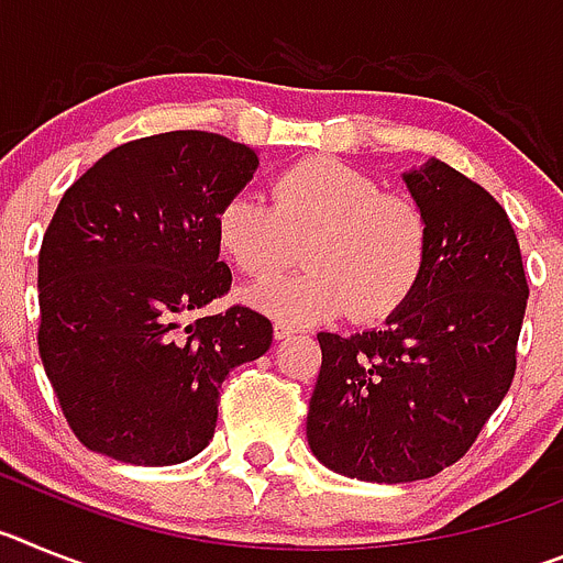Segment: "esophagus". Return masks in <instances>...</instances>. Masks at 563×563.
<instances>
[{
    "label": "esophagus",
    "mask_w": 563,
    "mask_h": 563,
    "mask_svg": "<svg viewBox=\"0 0 563 563\" xmlns=\"http://www.w3.org/2000/svg\"><path fill=\"white\" fill-rule=\"evenodd\" d=\"M292 332H296V330H292V327H287V324H282V321L273 327V335H276V341H285V338H290Z\"/></svg>",
    "instance_id": "esophagus-1"
}]
</instances>
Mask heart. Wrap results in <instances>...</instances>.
<instances>
[{"label": "heart", "instance_id": "obj_1", "mask_svg": "<svg viewBox=\"0 0 563 563\" xmlns=\"http://www.w3.org/2000/svg\"><path fill=\"white\" fill-rule=\"evenodd\" d=\"M217 242L253 278L287 267L305 245V273L267 278L245 301L282 324L312 327L350 307L361 321L400 310L429 267L431 225L420 202L389 194L372 174L307 157L273 180V206L253 191L222 202Z\"/></svg>", "mask_w": 563, "mask_h": 563}]
</instances>
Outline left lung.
I'll use <instances>...</instances> for the list:
<instances>
[{
    "mask_svg": "<svg viewBox=\"0 0 563 563\" xmlns=\"http://www.w3.org/2000/svg\"><path fill=\"white\" fill-rule=\"evenodd\" d=\"M429 217V267L386 324L318 332L321 372L307 442L361 482L437 476L474 445L516 375L527 307L519 239L505 208L449 163L402 174Z\"/></svg>",
    "mask_w": 563,
    "mask_h": 563,
    "instance_id": "1",
    "label": "left lung"
}]
</instances>
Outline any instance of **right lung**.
I'll return each instance as SVG.
<instances>
[{"label": "right lung", "instance_id": "1", "mask_svg": "<svg viewBox=\"0 0 563 563\" xmlns=\"http://www.w3.org/2000/svg\"><path fill=\"white\" fill-rule=\"evenodd\" d=\"M256 168L245 143L186 129L112 148L64 191L38 253V355L89 451L191 460L228 372L271 350L247 307L188 321L231 290L217 213Z\"/></svg>", "mask_w": 563, "mask_h": 563}]
</instances>
